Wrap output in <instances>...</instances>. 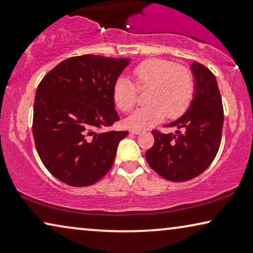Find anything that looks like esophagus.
<instances>
[{"label":"esophagus","mask_w":253,"mask_h":253,"mask_svg":"<svg viewBox=\"0 0 253 253\" xmlns=\"http://www.w3.org/2000/svg\"><path fill=\"white\" fill-rule=\"evenodd\" d=\"M130 133L131 134H139V133H142V130L137 129V128H133V129H130Z\"/></svg>","instance_id":"obj_1"}]
</instances>
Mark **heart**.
<instances>
[{
  "label": "heart",
  "mask_w": 253,
  "mask_h": 253,
  "mask_svg": "<svg viewBox=\"0 0 253 253\" xmlns=\"http://www.w3.org/2000/svg\"><path fill=\"white\" fill-rule=\"evenodd\" d=\"M134 84L119 77L114 85V100L123 112L137 104V90H148L145 102L126 120L129 127L146 128L160 123L166 116L176 119L191 105L195 92L194 75L185 66L167 59H148L133 69Z\"/></svg>",
  "instance_id": "obj_1"
}]
</instances>
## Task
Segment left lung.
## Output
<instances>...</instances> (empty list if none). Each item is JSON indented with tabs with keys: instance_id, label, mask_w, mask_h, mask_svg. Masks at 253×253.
I'll list each match as a JSON object with an SVG mask.
<instances>
[{
	"instance_id": "left-lung-1",
	"label": "left lung",
	"mask_w": 253,
	"mask_h": 253,
	"mask_svg": "<svg viewBox=\"0 0 253 253\" xmlns=\"http://www.w3.org/2000/svg\"><path fill=\"white\" fill-rule=\"evenodd\" d=\"M194 99L187 111L167 127L176 134L152 130L154 144L145 153L150 167L171 182H186L202 174L219 150L224 108L214 75L199 62L192 65Z\"/></svg>"
}]
</instances>
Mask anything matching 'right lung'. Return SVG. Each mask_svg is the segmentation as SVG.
Returning <instances> with one entry per match:
<instances>
[{
    "label": "right lung",
    "instance_id": "obj_1",
    "mask_svg": "<svg viewBox=\"0 0 253 253\" xmlns=\"http://www.w3.org/2000/svg\"><path fill=\"white\" fill-rule=\"evenodd\" d=\"M129 59L71 56L45 75L34 102L33 135L43 165L55 178L89 186L110 170L128 131L103 130L119 120L114 85Z\"/></svg>",
    "mask_w": 253,
    "mask_h": 253
}]
</instances>
